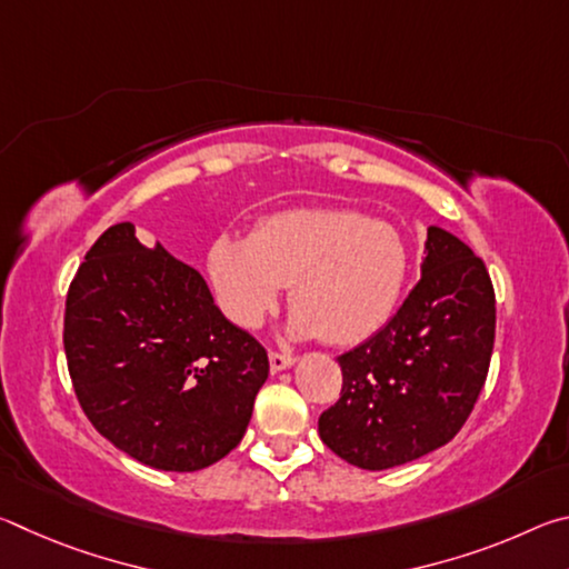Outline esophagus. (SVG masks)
<instances>
[{
	"label": "esophagus",
	"instance_id": "34e87169",
	"mask_svg": "<svg viewBox=\"0 0 569 569\" xmlns=\"http://www.w3.org/2000/svg\"><path fill=\"white\" fill-rule=\"evenodd\" d=\"M268 359H271V369L273 371H283V369H288V366L296 363V356L281 353V351H271V353H268Z\"/></svg>",
	"mask_w": 569,
	"mask_h": 569
}]
</instances>
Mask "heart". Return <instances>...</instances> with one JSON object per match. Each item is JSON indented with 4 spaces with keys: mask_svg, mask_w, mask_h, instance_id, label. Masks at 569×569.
Listing matches in <instances>:
<instances>
[{
    "mask_svg": "<svg viewBox=\"0 0 569 569\" xmlns=\"http://www.w3.org/2000/svg\"><path fill=\"white\" fill-rule=\"evenodd\" d=\"M223 311L253 329L291 288V333L351 346L377 333L407 281L399 233L353 210L296 208L268 216L250 238L220 236L208 253Z\"/></svg>",
    "mask_w": 569,
    "mask_h": 569,
    "instance_id": "1",
    "label": "heart"
}]
</instances>
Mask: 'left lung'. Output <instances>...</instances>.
I'll return each mask as SVG.
<instances>
[{
	"label": "left lung",
	"instance_id": "8db88e82",
	"mask_svg": "<svg viewBox=\"0 0 569 569\" xmlns=\"http://www.w3.org/2000/svg\"><path fill=\"white\" fill-rule=\"evenodd\" d=\"M495 286L485 261L437 226L419 283L391 321L339 356L341 397L319 419L323 445L361 469H391L455 439L487 381Z\"/></svg>",
	"mask_w": 569,
	"mask_h": 569
}]
</instances>
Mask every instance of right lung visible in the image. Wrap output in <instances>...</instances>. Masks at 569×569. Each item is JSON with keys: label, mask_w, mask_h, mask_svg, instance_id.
I'll return each instance as SVG.
<instances>
[{"label": "right lung", "mask_w": 569, "mask_h": 569, "mask_svg": "<svg viewBox=\"0 0 569 569\" xmlns=\"http://www.w3.org/2000/svg\"><path fill=\"white\" fill-rule=\"evenodd\" d=\"M67 369L84 417L124 455L198 471L246 435L268 353L213 303L196 268L104 230L67 291Z\"/></svg>", "instance_id": "add662e5"}]
</instances>
